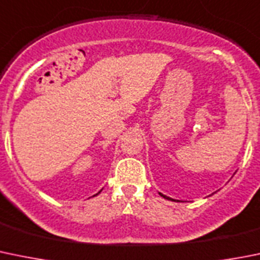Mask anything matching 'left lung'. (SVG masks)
Masks as SVG:
<instances>
[{
	"label": "left lung",
	"instance_id": "left-lung-1",
	"mask_svg": "<svg viewBox=\"0 0 260 260\" xmlns=\"http://www.w3.org/2000/svg\"><path fill=\"white\" fill-rule=\"evenodd\" d=\"M159 195H160V196H163V198H164V199H167V200H172V201H178V200H174V199L169 198V196H167V195H163V193H161V192H159ZM212 195H213V193H212Z\"/></svg>",
	"mask_w": 260,
	"mask_h": 260
}]
</instances>
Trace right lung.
Here are the masks:
<instances>
[{
    "label": "right lung",
    "mask_w": 260,
    "mask_h": 260,
    "mask_svg": "<svg viewBox=\"0 0 260 260\" xmlns=\"http://www.w3.org/2000/svg\"><path fill=\"white\" fill-rule=\"evenodd\" d=\"M99 193H100V192H99ZM99 193H96V195H99Z\"/></svg>",
    "instance_id": "1"
}]
</instances>
